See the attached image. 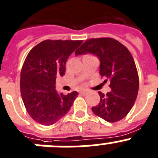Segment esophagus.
Segmentation results:
<instances>
[{
    "label": "esophagus",
    "instance_id": "obj_1",
    "mask_svg": "<svg viewBox=\"0 0 158 158\" xmlns=\"http://www.w3.org/2000/svg\"><path fill=\"white\" fill-rule=\"evenodd\" d=\"M87 91H86V90H82V91H80V92H79V94H83V95H85V94H87Z\"/></svg>",
    "mask_w": 158,
    "mask_h": 158
}]
</instances>
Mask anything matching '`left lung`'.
Segmentation results:
<instances>
[{
    "label": "left lung",
    "mask_w": 158,
    "mask_h": 158,
    "mask_svg": "<svg viewBox=\"0 0 158 158\" xmlns=\"http://www.w3.org/2000/svg\"><path fill=\"white\" fill-rule=\"evenodd\" d=\"M91 53L100 60V75L110 81L111 90L98 92L100 102L91 108L93 113L108 123L123 119L132 109L137 98L139 79L136 65L130 51L113 38L89 39L75 55Z\"/></svg>",
    "instance_id": "1"
}]
</instances>
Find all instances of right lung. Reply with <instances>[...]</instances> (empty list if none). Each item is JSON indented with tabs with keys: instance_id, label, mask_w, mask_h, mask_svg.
<instances>
[{
	"instance_id": "obj_1",
	"label": "right lung",
	"mask_w": 158,
	"mask_h": 158,
	"mask_svg": "<svg viewBox=\"0 0 158 158\" xmlns=\"http://www.w3.org/2000/svg\"><path fill=\"white\" fill-rule=\"evenodd\" d=\"M83 40H51L38 44L26 57L20 72V93L28 114L44 126L69 111L77 91L64 95L56 90L57 76L65 75L66 62Z\"/></svg>"
}]
</instances>
